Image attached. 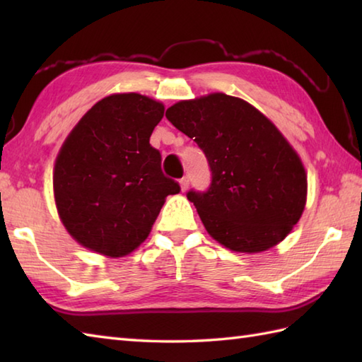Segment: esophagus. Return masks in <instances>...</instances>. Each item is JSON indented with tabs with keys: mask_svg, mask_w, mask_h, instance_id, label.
Returning a JSON list of instances; mask_svg holds the SVG:
<instances>
[{
	"mask_svg": "<svg viewBox=\"0 0 362 362\" xmlns=\"http://www.w3.org/2000/svg\"><path fill=\"white\" fill-rule=\"evenodd\" d=\"M188 187H189V177L185 175L183 179H180V188H182V191H187Z\"/></svg>",
	"mask_w": 362,
	"mask_h": 362,
	"instance_id": "1",
	"label": "esophagus"
}]
</instances>
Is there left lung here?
<instances>
[{
  "label": "left lung",
  "mask_w": 362,
  "mask_h": 362,
  "mask_svg": "<svg viewBox=\"0 0 362 362\" xmlns=\"http://www.w3.org/2000/svg\"><path fill=\"white\" fill-rule=\"evenodd\" d=\"M166 118L209 160V189L187 193L206 232L243 253L283 241L303 213L306 173L280 130L249 103L224 93L177 103Z\"/></svg>",
  "instance_id": "left-lung-1"
}]
</instances>
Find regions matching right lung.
Masks as SVG:
<instances>
[{"mask_svg":"<svg viewBox=\"0 0 362 362\" xmlns=\"http://www.w3.org/2000/svg\"><path fill=\"white\" fill-rule=\"evenodd\" d=\"M163 113V104L148 96L110 95L66 136L54 166V197L68 233L83 247L127 255L148 238L166 196L180 191L149 143Z\"/></svg>","mask_w":362,"mask_h":362,"instance_id":"obj_1","label":"right lung"}]
</instances>
